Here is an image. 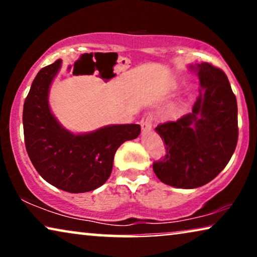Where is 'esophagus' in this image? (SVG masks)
<instances>
[{"instance_id": "34e87169", "label": "esophagus", "mask_w": 257, "mask_h": 257, "mask_svg": "<svg viewBox=\"0 0 257 257\" xmlns=\"http://www.w3.org/2000/svg\"><path fill=\"white\" fill-rule=\"evenodd\" d=\"M152 120H153V119H152V114H151V113L144 114L142 121H140V125H142V131H143V133L150 131V130L152 128Z\"/></svg>"}]
</instances>
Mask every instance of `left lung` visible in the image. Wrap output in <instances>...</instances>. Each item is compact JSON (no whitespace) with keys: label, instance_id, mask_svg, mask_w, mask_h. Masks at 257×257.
<instances>
[{"label":"left lung","instance_id":"8db88e82","mask_svg":"<svg viewBox=\"0 0 257 257\" xmlns=\"http://www.w3.org/2000/svg\"><path fill=\"white\" fill-rule=\"evenodd\" d=\"M199 77V96L192 112L156 127L166 156L153 164L164 184L198 188L212 181L236 149L237 103L226 73L209 63L189 65Z\"/></svg>","mask_w":257,"mask_h":257}]
</instances>
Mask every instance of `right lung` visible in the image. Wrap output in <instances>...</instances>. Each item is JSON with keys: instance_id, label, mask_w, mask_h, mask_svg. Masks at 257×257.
I'll return each instance as SVG.
<instances>
[{"instance_id": "1", "label": "right lung", "mask_w": 257, "mask_h": 257, "mask_svg": "<svg viewBox=\"0 0 257 257\" xmlns=\"http://www.w3.org/2000/svg\"><path fill=\"white\" fill-rule=\"evenodd\" d=\"M62 59L41 69L23 106L26 149L38 174L69 193H85L111 175L118 147L140 135V125H108L75 135L59 124L49 106V90ZM112 75L111 77H113Z\"/></svg>"}]
</instances>
